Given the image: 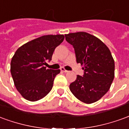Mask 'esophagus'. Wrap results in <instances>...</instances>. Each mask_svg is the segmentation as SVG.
Here are the masks:
<instances>
[{"label":"esophagus","instance_id":"34e87169","mask_svg":"<svg viewBox=\"0 0 129 129\" xmlns=\"http://www.w3.org/2000/svg\"><path fill=\"white\" fill-rule=\"evenodd\" d=\"M61 71H63V72H64V73H68V70H66V69H64V68H61Z\"/></svg>","mask_w":129,"mask_h":129}]
</instances>
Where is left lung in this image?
I'll list each match as a JSON object with an SVG mask.
<instances>
[{
    "label": "left lung",
    "mask_w": 129,
    "mask_h": 129,
    "mask_svg": "<svg viewBox=\"0 0 129 129\" xmlns=\"http://www.w3.org/2000/svg\"><path fill=\"white\" fill-rule=\"evenodd\" d=\"M75 50L77 63L84 66V75L77 76L70 90L86 104L97 102L108 92L113 81L115 62L108 47L93 35L79 32L65 34Z\"/></svg>",
    "instance_id": "left-lung-1"
}]
</instances>
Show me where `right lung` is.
Returning a JSON list of instances; mask_svg holds the SVG:
<instances>
[{
	"label": "right lung",
	"mask_w": 129,
	"mask_h": 129,
	"mask_svg": "<svg viewBox=\"0 0 129 129\" xmlns=\"http://www.w3.org/2000/svg\"><path fill=\"white\" fill-rule=\"evenodd\" d=\"M63 34L45 35L23 45L11 61V74L16 89L27 100L35 102L48 95L60 70L46 69Z\"/></svg>",
	"instance_id": "add662e5"
}]
</instances>
